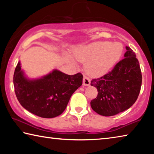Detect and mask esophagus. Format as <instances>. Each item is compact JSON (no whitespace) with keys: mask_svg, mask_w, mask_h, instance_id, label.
I'll list each match as a JSON object with an SVG mask.
<instances>
[{"mask_svg":"<svg viewBox=\"0 0 154 154\" xmlns=\"http://www.w3.org/2000/svg\"><path fill=\"white\" fill-rule=\"evenodd\" d=\"M90 84V80L89 78L86 76L83 77V85H85V86H88Z\"/></svg>","mask_w":154,"mask_h":154,"instance_id":"1","label":"esophagus"}]
</instances>
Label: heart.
<instances>
[{
    "label": "heart",
    "mask_w": 154,
    "mask_h": 154,
    "mask_svg": "<svg viewBox=\"0 0 154 154\" xmlns=\"http://www.w3.org/2000/svg\"><path fill=\"white\" fill-rule=\"evenodd\" d=\"M123 47L119 43L98 41L83 46L75 51L77 61L86 63L88 73L94 77L102 76L110 71L122 55Z\"/></svg>",
    "instance_id": "1"
}]
</instances>
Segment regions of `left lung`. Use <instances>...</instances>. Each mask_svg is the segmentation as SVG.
<instances>
[{
  "label": "left lung",
  "mask_w": 154,
  "mask_h": 154,
  "mask_svg": "<svg viewBox=\"0 0 154 154\" xmlns=\"http://www.w3.org/2000/svg\"><path fill=\"white\" fill-rule=\"evenodd\" d=\"M124 58L103 76L93 79L91 85L98 90L90 102L96 113L113 116L129 109L136 102L142 83L141 71L136 54L129 47Z\"/></svg>",
  "instance_id": "obj_1"
}]
</instances>
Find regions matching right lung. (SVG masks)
<instances>
[{
    "mask_svg": "<svg viewBox=\"0 0 154 154\" xmlns=\"http://www.w3.org/2000/svg\"><path fill=\"white\" fill-rule=\"evenodd\" d=\"M81 72L72 75L57 70L36 80H28L18 62L14 75L15 93L20 105L30 113L43 118L58 116L65 110L70 98L82 85Z\"/></svg>",
    "mask_w": 154,
    "mask_h": 154,
    "instance_id": "1",
    "label": "right lung"
}]
</instances>
